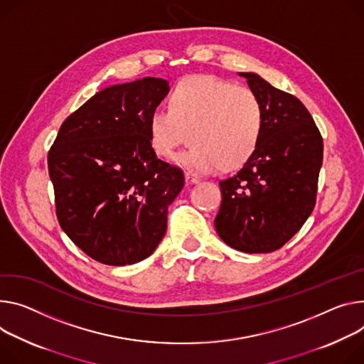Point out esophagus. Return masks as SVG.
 Returning <instances> with one entry per match:
<instances>
[{
	"label": "esophagus",
	"instance_id": "obj_1",
	"mask_svg": "<svg viewBox=\"0 0 364 364\" xmlns=\"http://www.w3.org/2000/svg\"><path fill=\"white\" fill-rule=\"evenodd\" d=\"M186 180H187V183L196 184V183H199L202 178H200V176H197V174L193 173V171H186Z\"/></svg>",
	"mask_w": 364,
	"mask_h": 364
}]
</instances>
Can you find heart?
I'll return each instance as SVG.
<instances>
[{
    "label": "heart",
    "instance_id": "obj_1",
    "mask_svg": "<svg viewBox=\"0 0 364 364\" xmlns=\"http://www.w3.org/2000/svg\"><path fill=\"white\" fill-rule=\"evenodd\" d=\"M264 126L266 110L258 94L215 75L180 81L171 107L154 109L148 123L151 145L162 158L170 156L191 132L194 142L176 161L197 173L242 167L255 154Z\"/></svg>",
    "mask_w": 364,
    "mask_h": 364
}]
</instances>
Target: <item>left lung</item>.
<instances>
[{
    "label": "left lung",
    "instance_id": "obj_1",
    "mask_svg": "<svg viewBox=\"0 0 364 364\" xmlns=\"http://www.w3.org/2000/svg\"><path fill=\"white\" fill-rule=\"evenodd\" d=\"M247 78L266 110L255 154L232 177L219 181L218 235L242 252H272L302 228L316 203L323 142L299 98L252 73Z\"/></svg>",
    "mask_w": 364,
    "mask_h": 364
}]
</instances>
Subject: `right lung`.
Wrapping results in <instances>:
<instances>
[{
  "label": "right lung",
  "instance_id": "obj_1",
  "mask_svg": "<svg viewBox=\"0 0 364 364\" xmlns=\"http://www.w3.org/2000/svg\"><path fill=\"white\" fill-rule=\"evenodd\" d=\"M168 90L152 77L105 88L65 119L49 149L58 222L107 266L155 251L184 187L183 170L161 161L149 139V116Z\"/></svg>",
  "mask_w": 364,
  "mask_h": 364
}]
</instances>
